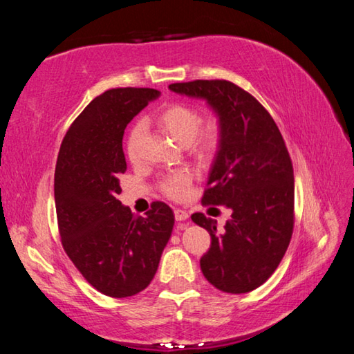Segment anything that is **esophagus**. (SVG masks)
I'll use <instances>...</instances> for the list:
<instances>
[{"instance_id":"34e87169","label":"esophagus","mask_w":354,"mask_h":354,"mask_svg":"<svg viewBox=\"0 0 354 354\" xmlns=\"http://www.w3.org/2000/svg\"><path fill=\"white\" fill-rule=\"evenodd\" d=\"M175 218L176 221H184L189 218V214L187 211H184V209H175Z\"/></svg>"}]
</instances>
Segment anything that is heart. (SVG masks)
<instances>
[{
  "label": "heart",
  "instance_id": "obj_1",
  "mask_svg": "<svg viewBox=\"0 0 354 354\" xmlns=\"http://www.w3.org/2000/svg\"><path fill=\"white\" fill-rule=\"evenodd\" d=\"M154 123L165 131L179 145H187L196 158L212 159L221 148L225 139V124L218 115L203 120L200 109L185 103H170L160 107L153 115ZM142 136V123H134L127 137V154L131 160L137 156V143ZM192 176L187 171L164 176L159 189L171 200H183L187 196Z\"/></svg>",
  "mask_w": 354,
  "mask_h": 354
}]
</instances>
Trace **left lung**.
Returning a JSON list of instances; mask_svg holds the SVG:
<instances>
[{
	"instance_id": "left-lung-1",
	"label": "left lung",
	"mask_w": 354,
	"mask_h": 354,
	"mask_svg": "<svg viewBox=\"0 0 354 354\" xmlns=\"http://www.w3.org/2000/svg\"><path fill=\"white\" fill-rule=\"evenodd\" d=\"M170 91L206 98L225 124V139L203 194V206H226L225 231L203 212L192 221L207 230L201 256L205 278L226 293H247L272 277L295 223V179L286 142L268 111L226 80L175 82Z\"/></svg>"
}]
</instances>
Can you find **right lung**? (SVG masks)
Listing matches in <instances>:
<instances>
[{
    "label": "right lung",
    "mask_w": 354,
    "mask_h": 354,
    "mask_svg": "<svg viewBox=\"0 0 354 354\" xmlns=\"http://www.w3.org/2000/svg\"><path fill=\"white\" fill-rule=\"evenodd\" d=\"M158 95L137 87L98 95L59 149L55 200L62 247L87 283L112 298L133 297L151 283L175 223L162 201L137 217L117 198L118 176L127 171L124 128Z\"/></svg>",
    "instance_id": "obj_1"
}]
</instances>
